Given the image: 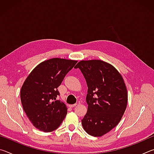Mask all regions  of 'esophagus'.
<instances>
[{
    "label": "esophagus",
    "mask_w": 154,
    "mask_h": 154,
    "mask_svg": "<svg viewBox=\"0 0 154 154\" xmlns=\"http://www.w3.org/2000/svg\"><path fill=\"white\" fill-rule=\"evenodd\" d=\"M77 105V104L75 103V104H73V105H69V107H74V106H75Z\"/></svg>",
    "instance_id": "obj_1"
}]
</instances>
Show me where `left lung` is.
<instances>
[{"instance_id":"left-lung-1","label":"left lung","mask_w":154,"mask_h":154,"mask_svg":"<svg viewBox=\"0 0 154 154\" xmlns=\"http://www.w3.org/2000/svg\"><path fill=\"white\" fill-rule=\"evenodd\" d=\"M77 68L88 88L83 128L91 136L101 137L114 128L123 116L128 102L126 84L118 70L103 60H82L75 66Z\"/></svg>"}]
</instances>
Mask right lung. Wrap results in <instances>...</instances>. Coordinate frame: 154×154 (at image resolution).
<instances>
[{"label":"right lung","mask_w":154,"mask_h":154,"mask_svg":"<svg viewBox=\"0 0 154 154\" xmlns=\"http://www.w3.org/2000/svg\"><path fill=\"white\" fill-rule=\"evenodd\" d=\"M77 60L51 58L38 64L28 75L20 91L23 109L33 126L48 132L60 126L67 114L57 90Z\"/></svg>","instance_id":"right-lung-1"}]
</instances>
